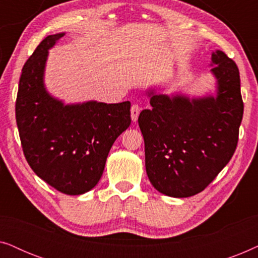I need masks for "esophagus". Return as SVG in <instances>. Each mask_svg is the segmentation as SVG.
<instances>
[{
	"label": "esophagus",
	"instance_id": "34e87169",
	"mask_svg": "<svg viewBox=\"0 0 258 258\" xmlns=\"http://www.w3.org/2000/svg\"><path fill=\"white\" fill-rule=\"evenodd\" d=\"M130 111H132V119L134 122H136L137 118H139L140 112H141V107L139 104H133L132 109H130Z\"/></svg>",
	"mask_w": 258,
	"mask_h": 258
}]
</instances>
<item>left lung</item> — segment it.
Returning <instances> with one entry per match:
<instances>
[{
    "mask_svg": "<svg viewBox=\"0 0 258 258\" xmlns=\"http://www.w3.org/2000/svg\"><path fill=\"white\" fill-rule=\"evenodd\" d=\"M216 96L191 98L155 94L139 116L146 170L158 191L189 197L203 191L231 160L243 117L236 63L223 51L211 55Z\"/></svg>",
    "mask_w": 258,
    "mask_h": 258,
    "instance_id": "1",
    "label": "left lung"
}]
</instances>
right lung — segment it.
Returning <instances> with one entry per match:
<instances>
[{
	"mask_svg": "<svg viewBox=\"0 0 258 258\" xmlns=\"http://www.w3.org/2000/svg\"><path fill=\"white\" fill-rule=\"evenodd\" d=\"M64 33L49 35L24 63L15 104L23 154L30 168L67 195H82L100 181L115 140L128 129L130 102L64 104L45 90L48 50Z\"/></svg>",
	"mask_w": 258,
	"mask_h": 258,
	"instance_id": "add662e5",
	"label": "right lung"
}]
</instances>
